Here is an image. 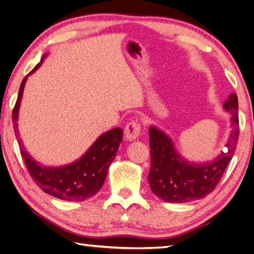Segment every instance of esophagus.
Listing matches in <instances>:
<instances>
[{"label": "esophagus", "instance_id": "obj_1", "mask_svg": "<svg viewBox=\"0 0 254 254\" xmlns=\"http://www.w3.org/2000/svg\"><path fill=\"white\" fill-rule=\"evenodd\" d=\"M140 133H141V126L140 123H137L136 121L128 122L126 128H124V135H126L127 140L128 141L135 140L136 137L140 135Z\"/></svg>", "mask_w": 254, "mask_h": 254}]
</instances>
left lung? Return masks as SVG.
<instances>
[{"mask_svg": "<svg viewBox=\"0 0 254 254\" xmlns=\"http://www.w3.org/2000/svg\"><path fill=\"white\" fill-rule=\"evenodd\" d=\"M238 107V96L231 93L223 104V109L231 115L232 127L225 143L227 149L206 162L186 160L168 134L154 126L150 127L151 169L147 179L156 196L171 203H186L202 199L214 190L236 151L239 139Z\"/></svg>", "mask_w": 254, "mask_h": 254, "instance_id": "obj_1", "label": "left lung"}]
</instances>
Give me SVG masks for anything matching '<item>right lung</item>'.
<instances>
[{
    "label": "right lung",
    "mask_w": 254,
    "mask_h": 254,
    "mask_svg": "<svg viewBox=\"0 0 254 254\" xmlns=\"http://www.w3.org/2000/svg\"><path fill=\"white\" fill-rule=\"evenodd\" d=\"M45 57L47 55L44 54L40 63L36 64L21 83L15 107L12 112L16 136L18 134L16 121L25 82L27 76L42 65ZM122 137L123 130L120 127L105 132L95 140L80 159L71 164L58 168L41 165L25 151V147L21 144L22 140L20 137H17V142L21 145V155L31 178L41 190L64 201H84L93 196L102 188L110 164L117 156Z\"/></svg>",
    "instance_id": "obj_1"
}]
</instances>
